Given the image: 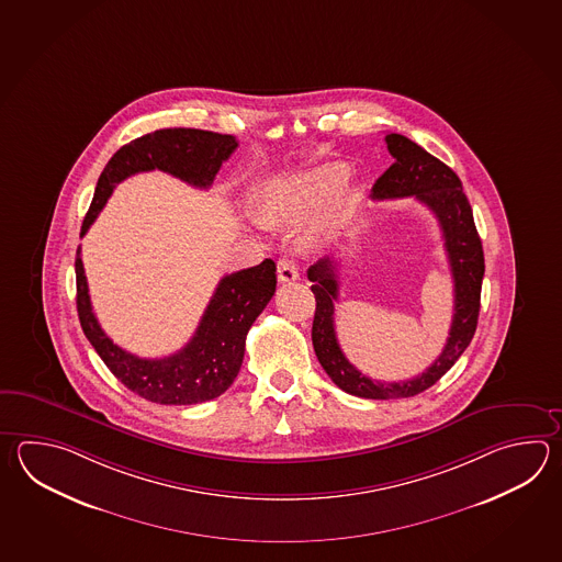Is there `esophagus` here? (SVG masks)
<instances>
[{"label": "esophagus", "instance_id": "esophagus-1", "mask_svg": "<svg viewBox=\"0 0 562 562\" xmlns=\"http://www.w3.org/2000/svg\"><path fill=\"white\" fill-rule=\"evenodd\" d=\"M299 263L294 262L292 258H280L278 260V280L280 282H294V280H299Z\"/></svg>", "mask_w": 562, "mask_h": 562}]
</instances>
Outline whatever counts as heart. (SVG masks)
I'll return each instance as SVG.
<instances>
[{
	"label": "heart",
	"instance_id": "obj_1",
	"mask_svg": "<svg viewBox=\"0 0 562 562\" xmlns=\"http://www.w3.org/2000/svg\"><path fill=\"white\" fill-rule=\"evenodd\" d=\"M344 180L346 168L338 164H326L288 180L266 183L256 195L254 216L268 228H292L324 206ZM333 199H329L330 203L327 201L329 204L324 207L321 220H316L310 229L312 240L328 236L342 222L344 195L337 194Z\"/></svg>",
	"mask_w": 562,
	"mask_h": 562
}]
</instances>
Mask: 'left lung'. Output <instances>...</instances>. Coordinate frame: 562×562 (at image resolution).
<instances>
[{
	"instance_id": "8db88e82",
	"label": "left lung",
	"mask_w": 562,
	"mask_h": 562,
	"mask_svg": "<svg viewBox=\"0 0 562 562\" xmlns=\"http://www.w3.org/2000/svg\"><path fill=\"white\" fill-rule=\"evenodd\" d=\"M386 146L394 164L380 176L374 188V200H394L414 195L435 212L440 224L445 250H447L450 274L454 280V314L448 333L445 350L426 372L404 382H380L362 374L344 356L334 328V302L338 300V280L333 258H322L308 268V280L316 296V312L312 322V344L322 368L344 392L372 398H408L430 389L447 374L460 355L469 348L476 330L481 310L484 252L469 198L462 192L459 176L447 164L414 144L401 134H389Z\"/></svg>"
}]
</instances>
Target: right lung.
<instances>
[{
  "label": "right lung",
  "instance_id": "add662e5",
  "mask_svg": "<svg viewBox=\"0 0 562 562\" xmlns=\"http://www.w3.org/2000/svg\"><path fill=\"white\" fill-rule=\"evenodd\" d=\"M236 148L238 142L234 136L194 127L156 130L132 139L105 164L80 236L98 218L115 186L130 176L161 170L206 190L214 182L220 166ZM76 286L81 330L115 379L149 402L176 406L198 404L218 398L238 376L246 334L274 296L276 263L266 258L258 266L224 276L192 340L166 358L130 355L103 333L88 294L80 248L76 254Z\"/></svg>",
  "mask_w": 562,
  "mask_h": 562
}]
</instances>
